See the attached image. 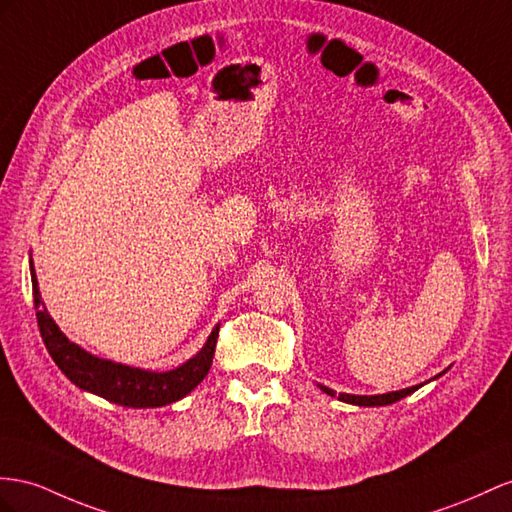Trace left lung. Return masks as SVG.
<instances>
[{
  "label": "left lung",
  "mask_w": 512,
  "mask_h": 512,
  "mask_svg": "<svg viewBox=\"0 0 512 512\" xmlns=\"http://www.w3.org/2000/svg\"><path fill=\"white\" fill-rule=\"evenodd\" d=\"M419 387H422V385H415V387H409V389H400V391H391V393H381V396H352V393H339L337 398L342 400V402L357 404V406H385V404H393V402H398V400H402L406 396H411V393L415 389H419ZM320 389L324 393H329V396H335V391L329 389V387H322L320 385Z\"/></svg>",
  "instance_id": "1"
}]
</instances>
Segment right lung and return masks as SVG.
<instances>
[{"label":"right lung","mask_w":512,"mask_h":512,"mask_svg":"<svg viewBox=\"0 0 512 512\" xmlns=\"http://www.w3.org/2000/svg\"><path fill=\"white\" fill-rule=\"evenodd\" d=\"M30 270L36 320L38 329H41L45 348L49 350L51 359L56 361L62 374L67 376L75 387L95 393V396L106 398L114 404L131 406V409H155V406H166L170 402L181 400L183 396H188V393L207 376L209 368H212L220 324H216V329L207 337L205 346L196 352L190 361L170 372L129 368V365L90 355L84 348L69 342V337L58 329V324L54 320H51L41 300V292H38L34 266H30Z\"/></svg>","instance_id":"right-lung-1"}]
</instances>
